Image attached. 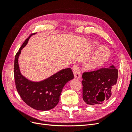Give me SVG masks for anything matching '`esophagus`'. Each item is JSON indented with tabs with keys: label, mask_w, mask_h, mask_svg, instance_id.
Masks as SVG:
<instances>
[{
	"label": "esophagus",
	"mask_w": 132,
	"mask_h": 132,
	"mask_svg": "<svg viewBox=\"0 0 132 132\" xmlns=\"http://www.w3.org/2000/svg\"><path fill=\"white\" fill-rule=\"evenodd\" d=\"M72 69L74 73V77L75 78H80L81 77V74H80V69L79 68V67L78 66V65H74Z\"/></svg>",
	"instance_id": "34e87169"
}]
</instances>
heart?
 <instances>
[{
  "label": "heart",
  "instance_id": "b5f03b06",
  "mask_svg": "<svg viewBox=\"0 0 132 132\" xmlns=\"http://www.w3.org/2000/svg\"><path fill=\"white\" fill-rule=\"evenodd\" d=\"M94 46L99 48L100 45L97 43H94ZM111 57V51L106 47L100 48L92 58L90 62V66L93 68H98L103 65L109 61Z\"/></svg>",
  "mask_w": 132,
  "mask_h": 132
}]
</instances>
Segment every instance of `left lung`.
<instances>
[{"instance_id":"8db88e82","label":"left lung","mask_w":132,"mask_h":132,"mask_svg":"<svg viewBox=\"0 0 132 132\" xmlns=\"http://www.w3.org/2000/svg\"><path fill=\"white\" fill-rule=\"evenodd\" d=\"M83 100L90 105H100L109 100L116 84L118 70L114 65L83 73Z\"/></svg>"}]
</instances>
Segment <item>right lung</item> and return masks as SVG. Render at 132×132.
<instances>
[{"label":"right lung","mask_w":132,"mask_h":132,"mask_svg":"<svg viewBox=\"0 0 132 132\" xmlns=\"http://www.w3.org/2000/svg\"><path fill=\"white\" fill-rule=\"evenodd\" d=\"M29 38L30 37L23 43L15 55L14 73L16 88L27 105L37 110H50L58 103L64 86L74 78L73 73L70 68L62 69L39 82L31 81L25 78L20 71L18 58Z\"/></svg>","instance_id":"1"}]
</instances>
